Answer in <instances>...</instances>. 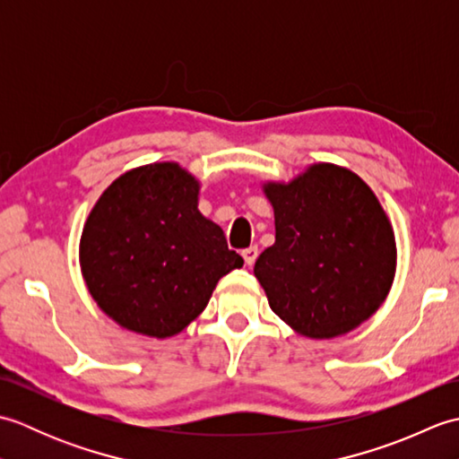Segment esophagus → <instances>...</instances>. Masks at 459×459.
<instances>
[{"instance_id":"34e87169","label":"esophagus","mask_w":459,"mask_h":459,"mask_svg":"<svg viewBox=\"0 0 459 459\" xmlns=\"http://www.w3.org/2000/svg\"><path fill=\"white\" fill-rule=\"evenodd\" d=\"M242 258H245L248 266L255 264L256 258H258V247H248V248L242 250Z\"/></svg>"}]
</instances>
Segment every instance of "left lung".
I'll list each match as a JSON object with an SVG mask.
<instances>
[{
	"instance_id": "8db88e82",
	"label": "left lung",
	"mask_w": 459,
	"mask_h": 459,
	"mask_svg": "<svg viewBox=\"0 0 459 459\" xmlns=\"http://www.w3.org/2000/svg\"><path fill=\"white\" fill-rule=\"evenodd\" d=\"M276 242L255 276L272 311L298 335L333 339L383 306L396 274L393 222L375 191L347 168L314 163L290 181L262 183Z\"/></svg>"
}]
</instances>
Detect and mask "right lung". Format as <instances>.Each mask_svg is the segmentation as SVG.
<instances>
[{
	"label": "right lung",
	"instance_id": "right-lung-1",
	"mask_svg": "<svg viewBox=\"0 0 459 459\" xmlns=\"http://www.w3.org/2000/svg\"><path fill=\"white\" fill-rule=\"evenodd\" d=\"M201 181L178 161L140 165L114 179L84 222L79 262L106 316L138 335L181 333L219 280L245 260L199 211Z\"/></svg>",
	"mask_w": 459,
	"mask_h": 459
}]
</instances>
